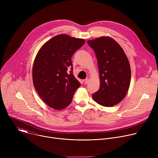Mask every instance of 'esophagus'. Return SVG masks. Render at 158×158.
Here are the masks:
<instances>
[{"instance_id": "esophagus-1", "label": "esophagus", "mask_w": 158, "mask_h": 158, "mask_svg": "<svg viewBox=\"0 0 158 158\" xmlns=\"http://www.w3.org/2000/svg\"><path fill=\"white\" fill-rule=\"evenodd\" d=\"M83 81H84V84H87V83L89 82V79H84Z\"/></svg>"}]
</instances>
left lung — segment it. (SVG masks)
I'll return each instance as SVG.
<instances>
[{"label":"left lung","instance_id":"8db88e82","mask_svg":"<svg viewBox=\"0 0 158 158\" xmlns=\"http://www.w3.org/2000/svg\"><path fill=\"white\" fill-rule=\"evenodd\" d=\"M95 52L99 71L100 87L92 96L99 104L111 107L126 96L131 82V67L127 57L113 39L101 37L88 40Z\"/></svg>","mask_w":158,"mask_h":158}]
</instances>
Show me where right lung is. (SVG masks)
I'll return each mask as SVG.
<instances>
[{
  "label": "right lung",
  "mask_w": 158,
  "mask_h": 158,
  "mask_svg": "<svg viewBox=\"0 0 158 158\" xmlns=\"http://www.w3.org/2000/svg\"><path fill=\"white\" fill-rule=\"evenodd\" d=\"M84 42L82 39L57 35L43 45L35 58L34 86L40 98L54 109L69 106L81 85L73 75L71 57Z\"/></svg>",
  "instance_id": "add662e5"
}]
</instances>
